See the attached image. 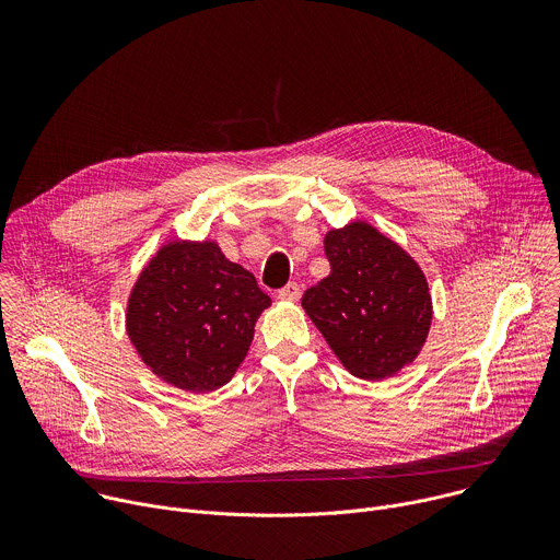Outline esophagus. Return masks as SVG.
<instances>
[{
  "instance_id": "obj_1",
  "label": "esophagus",
  "mask_w": 560,
  "mask_h": 560,
  "mask_svg": "<svg viewBox=\"0 0 560 560\" xmlns=\"http://www.w3.org/2000/svg\"><path fill=\"white\" fill-rule=\"evenodd\" d=\"M299 294H301V285L294 283V281H290L288 285H283V288L277 292V296L283 299V301H296Z\"/></svg>"
}]
</instances>
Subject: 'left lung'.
Instances as JSON below:
<instances>
[{
    "instance_id": "obj_1",
    "label": "left lung",
    "mask_w": 560,
    "mask_h": 560,
    "mask_svg": "<svg viewBox=\"0 0 560 560\" xmlns=\"http://www.w3.org/2000/svg\"><path fill=\"white\" fill-rule=\"evenodd\" d=\"M330 275L301 305L339 361L381 381L412 363L432 324V299L417 261L363 221L326 234Z\"/></svg>"
}]
</instances>
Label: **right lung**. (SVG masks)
<instances>
[{
    "mask_svg": "<svg viewBox=\"0 0 560 560\" xmlns=\"http://www.w3.org/2000/svg\"><path fill=\"white\" fill-rule=\"evenodd\" d=\"M270 296L214 242H173L139 275L126 328L141 361L171 385L203 394L248 354Z\"/></svg>",
    "mask_w": 560,
    "mask_h": 560,
    "instance_id": "right-lung-1",
    "label": "right lung"
}]
</instances>
